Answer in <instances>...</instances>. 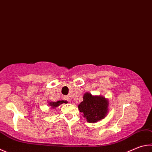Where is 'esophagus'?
Masks as SVG:
<instances>
[{"instance_id":"34e87169","label":"esophagus","mask_w":152,"mask_h":152,"mask_svg":"<svg viewBox=\"0 0 152 152\" xmlns=\"http://www.w3.org/2000/svg\"><path fill=\"white\" fill-rule=\"evenodd\" d=\"M64 99L65 100H66V101H68V102H70V96H64Z\"/></svg>"}]
</instances>
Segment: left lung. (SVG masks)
<instances>
[{
    "mask_svg": "<svg viewBox=\"0 0 152 152\" xmlns=\"http://www.w3.org/2000/svg\"><path fill=\"white\" fill-rule=\"evenodd\" d=\"M108 100L101 96H92L86 93L83 101L78 105L80 112L90 123H95L106 116L108 111Z\"/></svg>",
    "mask_w": 152,
    "mask_h": 152,
    "instance_id": "left-lung-1",
    "label": "left lung"
}]
</instances>
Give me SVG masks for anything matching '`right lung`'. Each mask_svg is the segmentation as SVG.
<instances>
[{"label":"right lung","mask_w":152,"mask_h":152,"mask_svg":"<svg viewBox=\"0 0 152 152\" xmlns=\"http://www.w3.org/2000/svg\"><path fill=\"white\" fill-rule=\"evenodd\" d=\"M66 102V101H64V100H62V101H58V102H49V106H51V107H52V108H55V107H56L58 106H59L60 104H62V103H64Z\"/></svg>","instance_id":"right-lung-1"}]
</instances>
